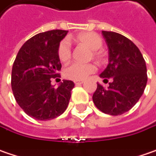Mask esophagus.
<instances>
[{"label":"esophagus","mask_w":156,"mask_h":156,"mask_svg":"<svg viewBox=\"0 0 156 156\" xmlns=\"http://www.w3.org/2000/svg\"><path fill=\"white\" fill-rule=\"evenodd\" d=\"M84 83V81H74V83L76 84V85H80V84H83Z\"/></svg>","instance_id":"1"}]
</instances>
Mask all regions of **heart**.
<instances>
[{
	"mask_svg": "<svg viewBox=\"0 0 156 156\" xmlns=\"http://www.w3.org/2000/svg\"><path fill=\"white\" fill-rule=\"evenodd\" d=\"M77 41L85 44L92 50V56L98 61L103 60V53L99 50L103 45V40L96 33L85 32L76 36ZM58 57L62 62L68 61L72 56V44L69 38L66 37L60 41L58 46ZM97 71V67L94 64L88 63L83 64L80 62H73L68 65L64 69V76L73 81L84 80L89 74Z\"/></svg>",
	"mask_w": 156,
	"mask_h": 156,
	"instance_id": "heart-1",
	"label": "heart"
}]
</instances>
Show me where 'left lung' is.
<instances>
[{
	"label": "left lung",
	"instance_id": "8db88e82",
	"mask_svg": "<svg viewBox=\"0 0 156 156\" xmlns=\"http://www.w3.org/2000/svg\"><path fill=\"white\" fill-rule=\"evenodd\" d=\"M109 50V62L100 77L109 83L106 89L98 83L92 99L101 112L120 115L139 101L147 82V66L139 48L127 37L115 32L102 31Z\"/></svg>",
	"mask_w": 156,
	"mask_h": 156
}]
</instances>
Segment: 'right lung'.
I'll list each match as a JSON object with an SVG mask.
<instances>
[{"mask_svg":"<svg viewBox=\"0 0 156 156\" xmlns=\"http://www.w3.org/2000/svg\"><path fill=\"white\" fill-rule=\"evenodd\" d=\"M68 31L51 30L40 33L27 41L13 63L11 88L15 99L24 112L40 121L62 115L68 106L72 81L63 80L54 88L51 78L60 76L58 46Z\"/></svg>","mask_w":156,"mask_h":156,"instance_id":"add662e5","label":"right lung"}]
</instances>
